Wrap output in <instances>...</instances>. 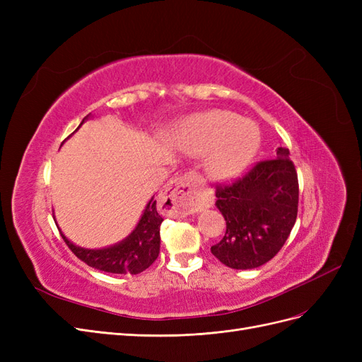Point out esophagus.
Here are the masks:
<instances>
[{
  "label": "esophagus",
  "instance_id": "esophagus-1",
  "mask_svg": "<svg viewBox=\"0 0 362 362\" xmlns=\"http://www.w3.org/2000/svg\"><path fill=\"white\" fill-rule=\"evenodd\" d=\"M201 184V178L193 172H185L181 177L172 180L168 187L160 194V204L164 210L173 216H185L193 211L201 210L202 206L211 205V199L202 202L196 190Z\"/></svg>",
  "mask_w": 362,
  "mask_h": 362
}]
</instances>
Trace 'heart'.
Listing matches in <instances>:
<instances>
[{"mask_svg": "<svg viewBox=\"0 0 362 362\" xmlns=\"http://www.w3.org/2000/svg\"><path fill=\"white\" fill-rule=\"evenodd\" d=\"M192 154L205 156L206 172L214 180H231L254 160L259 148V131L254 122L238 115L216 110L193 119L185 136Z\"/></svg>", "mask_w": 362, "mask_h": 362, "instance_id": "heart-1", "label": "heart"}]
</instances>
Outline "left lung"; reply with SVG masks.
<instances>
[{"instance_id": "obj_1", "label": "left lung", "mask_w": 362, "mask_h": 362, "mask_svg": "<svg viewBox=\"0 0 362 362\" xmlns=\"http://www.w3.org/2000/svg\"><path fill=\"white\" fill-rule=\"evenodd\" d=\"M216 206L226 233L211 254L231 269L266 264L286 243L298 217L299 181L287 148L258 161L243 177L216 185Z\"/></svg>"}]
</instances>
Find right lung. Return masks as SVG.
<instances>
[{
    "label": "right lung",
    "mask_w": 362,
    "mask_h": 362,
    "mask_svg": "<svg viewBox=\"0 0 362 362\" xmlns=\"http://www.w3.org/2000/svg\"><path fill=\"white\" fill-rule=\"evenodd\" d=\"M161 222L163 217L157 211V201L151 199L134 231L115 246L84 249L72 245L63 234L62 237L75 257L84 261L87 266L116 275H137L146 270L160 254Z\"/></svg>",
    "instance_id": "1"
}]
</instances>
